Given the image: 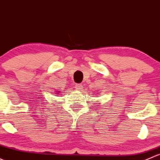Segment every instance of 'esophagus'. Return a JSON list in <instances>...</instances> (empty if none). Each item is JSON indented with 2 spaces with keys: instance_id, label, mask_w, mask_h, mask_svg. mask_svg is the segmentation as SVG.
<instances>
[{
  "instance_id": "34e87169",
  "label": "esophagus",
  "mask_w": 160,
  "mask_h": 160,
  "mask_svg": "<svg viewBox=\"0 0 160 160\" xmlns=\"http://www.w3.org/2000/svg\"><path fill=\"white\" fill-rule=\"evenodd\" d=\"M75 88H76V90H78V91H82L83 86H82V85H81V84H78V85H76V86H75Z\"/></svg>"
}]
</instances>
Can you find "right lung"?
I'll return each mask as SVG.
<instances>
[{
	"label": "right lung",
	"instance_id": "right-lung-1",
	"mask_svg": "<svg viewBox=\"0 0 160 160\" xmlns=\"http://www.w3.org/2000/svg\"><path fill=\"white\" fill-rule=\"evenodd\" d=\"M61 92H58V91H57V92H55V94H57V95H58L59 93H60Z\"/></svg>",
	"mask_w": 160,
	"mask_h": 160
}]
</instances>
